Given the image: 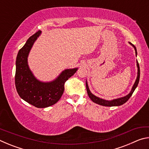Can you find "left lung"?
Instances as JSON below:
<instances>
[{
	"mask_svg": "<svg viewBox=\"0 0 149 149\" xmlns=\"http://www.w3.org/2000/svg\"><path fill=\"white\" fill-rule=\"evenodd\" d=\"M129 43L132 45V46L134 48L135 51V55L137 56V49H136L134 45H132L130 42H129ZM136 63H137V78H136L135 81L133 84V87L131 89V91L130 92L129 94H127V95L124 96V97H120V98H117V99H114L112 100H105L103 99L102 98H100L99 97H97L95 95H93V93L91 92V91L89 89V85H88V83L87 81L86 80V89H87V94L89 95V98L91 100H92L93 102L96 103V104L101 105V106H104V107H118V106H121L124 104L125 102H126L128 100V99L131 97V96L132 95L133 93L134 92V91L135 90L136 88H137L139 81V78H140V68H139V65L138 61L137 60L136 61Z\"/></svg>",
	"mask_w": 149,
	"mask_h": 149,
	"instance_id": "8db88e82",
	"label": "left lung"
}]
</instances>
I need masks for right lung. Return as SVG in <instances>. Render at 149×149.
<instances>
[{"label":"right lung","instance_id":"1","mask_svg":"<svg viewBox=\"0 0 149 149\" xmlns=\"http://www.w3.org/2000/svg\"><path fill=\"white\" fill-rule=\"evenodd\" d=\"M41 34V31H39L33 35L19 50L16 61L15 85L21 99L37 108H47L60 100L64 91V83L76 72L78 68L65 69L50 81L37 79L29 68L28 56Z\"/></svg>","mask_w":149,"mask_h":149}]
</instances>
